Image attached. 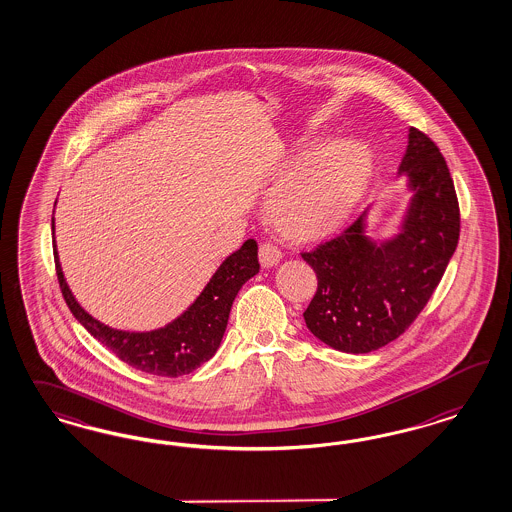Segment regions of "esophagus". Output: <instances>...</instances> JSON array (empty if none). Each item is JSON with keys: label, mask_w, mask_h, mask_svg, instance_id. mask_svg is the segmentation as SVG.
<instances>
[{"label": "esophagus", "mask_w": 512, "mask_h": 512, "mask_svg": "<svg viewBox=\"0 0 512 512\" xmlns=\"http://www.w3.org/2000/svg\"><path fill=\"white\" fill-rule=\"evenodd\" d=\"M259 261H261L264 268L276 266L281 261V251H279L278 246L272 244V242L261 244V248H259Z\"/></svg>", "instance_id": "1"}]
</instances>
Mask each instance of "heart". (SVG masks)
<instances>
[{
  "instance_id": "obj_1",
  "label": "heart",
  "mask_w": 512,
  "mask_h": 512,
  "mask_svg": "<svg viewBox=\"0 0 512 512\" xmlns=\"http://www.w3.org/2000/svg\"><path fill=\"white\" fill-rule=\"evenodd\" d=\"M370 174L372 155L364 146L328 144L279 186L270 214L295 238L323 236L351 214Z\"/></svg>"
}]
</instances>
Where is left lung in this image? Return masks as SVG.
Wrapping results in <instances>:
<instances>
[{
	"instance_id": "8db88e82",
	"label": "left lung",
	"mask_w": 512,
	"mask_h": 512,
	"mask_svg": "<svg viewBox=\"0 0 512 512\" xmlns=\"http://www.w3.org/2000/svg\"><path fill=\"white\" fill-rule=\"evenodd\" d=\"M400 174L413 197L394 238L373 242L364 217L302 259L317 274L304 321L343 353H370L411 326L434 295L460 238V208L445 157L434 140L409 129Z\"/></svg>"
}]
</instances>
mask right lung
Here are the masks:
<instances>
[{
    "mask_svg": "<svg viewBox=\"0 0 512 512\" xmlns=\"http://www.w3.org/2000/svg\"><path fill=\"white\" fill-rule=\"evenodd\" d=\"M52 246L63 298L71 313L77 317L78 323L95 340L109 347L116 357L124 360L125 364L140 372L161 377L186 375L216 355L227 328L234 298L242 285L259 272L257 242L249 238L242 248L234 251L233 255H229L221 263L216 274L202 289L201 295L197 296V300L180 317H176L169 325L150 332H127L99 323L78 304L63 278L56 240H52Z\"/></svg>",
    "mask_w": 512,
    "mask_h": 512,
    "instance_id": "right-lung-1",
    "label": "right lung"
}]
</instances>
